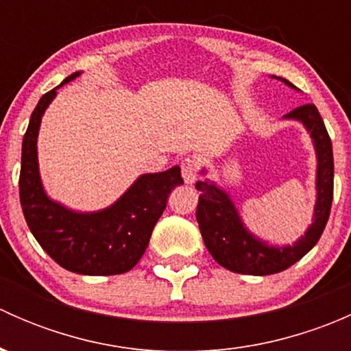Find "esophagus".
Listing matches in <instances>:
<instances>
[{
    "instance_id": "34e87169",
    "label": "esophagus",
    "mask_w": 351,
    "mask_h": 351,
    "mask_svg": "<svg viewBox=\"0 0 351 351\" xmlns=\"http://www.w3.org/2000/svg\"><path fill=\"white\" fill-rule=\"evenodd\" d=\"M182 176L186 185H193L198 180V161L195 158H185L182 161Z\"/></svg>"
}]
</instances>
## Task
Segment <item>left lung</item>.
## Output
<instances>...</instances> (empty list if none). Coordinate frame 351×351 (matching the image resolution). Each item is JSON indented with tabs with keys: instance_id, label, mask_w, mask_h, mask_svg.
<instances>
[{
	"instance_id": "left-lung-1",
	"label": "left lung",
	"mask_w": 351,
	"mask_h": 351,
	"mask_svg": "<svg viewBox=\"0 0 351 351\" xmlns=\"http://www.w3.org/2000/svg\"><path fill=\"white\" fill-rule=\"evenodd\" d=\"M274 77L297 90L284 77ZM284 119L297 120L306 127L307 132L313 137L317 158V193L313 224L292 246L290 244L274 246V244L261 241L260 238L251 234L244 226L241 215L229 193L215 185L214 182L204 180V182H197L195 185V189L200 192L197 205V222L205 246L221 267L228 268L234 274L271 275L284 271L316 246L326 228L329 212H331L332 178H335L332 146L328 130L316 105L313 104L293 108L292 112L284 115ZM202 173H205V169Z\"/></svg>"
}]
</instances>
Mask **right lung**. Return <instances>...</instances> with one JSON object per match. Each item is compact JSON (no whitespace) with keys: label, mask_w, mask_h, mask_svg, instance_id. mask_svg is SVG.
Returning <instances> with one entry per match:
<instances>
[{"label":"right lung","mask_w":351,"mask_h":351,"mask_svg":"<svg viewBox=\"0 0 351 351\" xmlns=\"http://www.w3.org/2000/svg\"><path fill=\"white\" fill-rule=\"evenodd\" d=\"M80 74L73 73L58 88ZM58 88L38 100L23 136L20 202L25 221L45 253L66 270L80 275L125 274L146 251L171 190L183 183L180 166L141 175L115 204L98 212L71 210L49 198L38 173L37 137Z\"/></svg>","instance_id":"1"}]
</instances>
